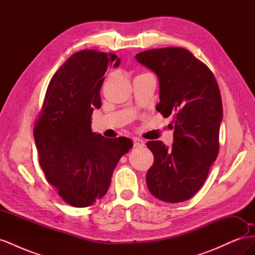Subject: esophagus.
<instances>
[{
  "label": "esophagus",
  "mask_w": 255,
  "mask_h": 255,
  "mask_svg": "<svg viewBox=\"0 0 255 255\" xmlns=\"http://www.w3.org/2000/svg\"><path fill=\"white\" fill-rule=\"evenodd\" d=\"M133 142H134V146L135 148H142L144 145V142L140 138H133Z\"/></svg>",
  "instance_id": "obj_1"
}]
</instances>
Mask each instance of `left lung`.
<instances>
[{
  "instance_id": "obj_1",
  "label": "left lung",
  "mask_w": 255,
  "mask_h": 255,
  "mask_svg": "<svg viewBox=\"0 0 255 255\" xmlns=\"http://www.w3.org/2000/svg\"><path fill=\"white\" fill-rule=\"evenodd\" d=\"M135 58L156 74V110L164 117L171 115L174 128L170 146L146 142L154 155L146 186L161 201H186L201 188L218 155L223 114L218 84L210 69L182 48L148 50Z\"/></svg>"
}]
</instances>
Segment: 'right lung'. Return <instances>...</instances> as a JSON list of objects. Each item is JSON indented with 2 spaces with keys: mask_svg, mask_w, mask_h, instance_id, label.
<instances>
[{
  "mask_svg": "<svg viewBox=\"0 0 255 255\" xmlns=\"http://www.w3.org/2000/svg\"><path fill=\"white\" fill-rule=\"evenodd\" d=\"M112 65L119 67L117 55L95 50L69 57L53 75L34 129L45 177L76 207L105 196L119 159L133 146L128 137L105 138L91 129V115L101 107L100 90Z\"/></svg>",
  "mask_w": 255,
  "mask_h": 255,
  "instance_id": "right-lung-1",
  "label": "right lung"
}]
</instances>
